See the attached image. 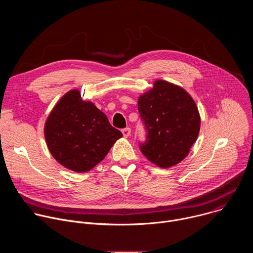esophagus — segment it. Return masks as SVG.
I'll return each mask as SVG.
<instances>
[{"label":"esophagus","mask_w":253,"mask_h":253,"mask_svg":"<svg viewBox=\"0 0 253 253\" xmlns=\"http://www.w3.org/2000/svg\"><path fill=\"white\" fill-rule=\"evenodd\" d=\"M122 133H123V136L125 138H128L131 135V129L130 128H125V129L122 130Z\"/></svg>","instance_id":"obj_1"}]
</instances>
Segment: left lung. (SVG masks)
Wrapping results in <instances>:
<instances>
[{
	"label": "left lung",
	"instance_id": "8db88e82",
	"mask_svg": "<svg viewBox=\"0 0 253 253\" xmlns=\"http://www.w3.org/2000/svg\"><path fill=\"white\" fill-rule=\"evenodd\" d=\"M138 110L147 130L140 150L150 162L169 168L189 153L200 130V115L192 97L180 86L156 80L138 98Z\"/></svg>",
	"mask_w": 253,
	"mask_h": 253
}]
</instances>
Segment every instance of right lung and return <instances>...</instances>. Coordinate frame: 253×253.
Masks as SVG:
<instances>
[{
	"mask_svg": "<svg viewBox=\"0 0 253 253\" xmlns=\"http://www.w3.org/2000/svg\"><path fill=\"white\" fill-rule=\"evenodd\" d=\"M44 135L52 156L65 168L87 172L101 162L122 133L77 89L67 92L49 114Z\"/></svg>",
	"mask_w": 253,
	"mask_h": 253,
	"instance_id": "right-lung-1",
	"label": "right lung"
}]
</instances>
